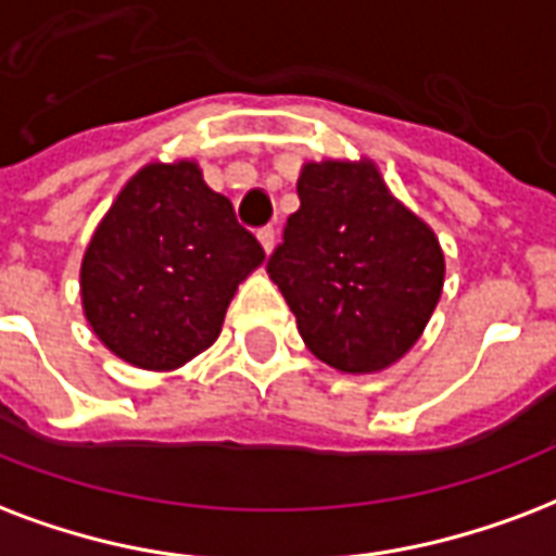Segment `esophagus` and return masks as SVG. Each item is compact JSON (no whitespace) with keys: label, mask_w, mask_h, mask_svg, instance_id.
<instances>
[{"label":"esophagus","mask_w":556,"mask_h":556,"mask_svg":"<svg viewBox=\"0 0 556 556\" xmlns=\"http://www.w3.org/2000/svg\"><path fill=\"white\" fill-rule=\"evenodd\" d=\"M256 236H260L262 248H265L270 253V248H274V241H277V232H274V227H262V230L256 232Z\"/></svg>","instance_id":"34e87169"}]
</instances>
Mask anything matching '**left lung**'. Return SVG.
I'll list each match as a JSON object with an SVG mask.
<instances>
[{
  "label": "left lung",
  "mask_w": 556,
  "mask_h": 556,
  "mask_svg": "<svg viewBox=\"0 0 556 556\" xmlns=\"http://www.w3.org/2000/svg\"><path fill=\"white\" fill-rule=\"evenodd\" d=\"M300 210L268 256L296 329L341 372H376L417 341L443 288V250L372 163L303 165Z\"/></svg>",
  "instance_id": "obj_1"
}]
</instances>
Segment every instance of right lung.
<instances>
[{
    "label": "right lung",
    "instance_id": "obj_1",
    "mask_svg": "<svg viewBox=\"0 0 556 556\" xmlns=\"http://www.w3.org/2000/svg\"><path fill=\"white\" fill-rule=\"evenodd\" d=\"M265 250L189 160L151 163L118 192L80 265L92 332L142 370H175L218 338Z\"/></svg>",
    "mask_w": 556,
    "mask_h": 556
}]
</instances>
